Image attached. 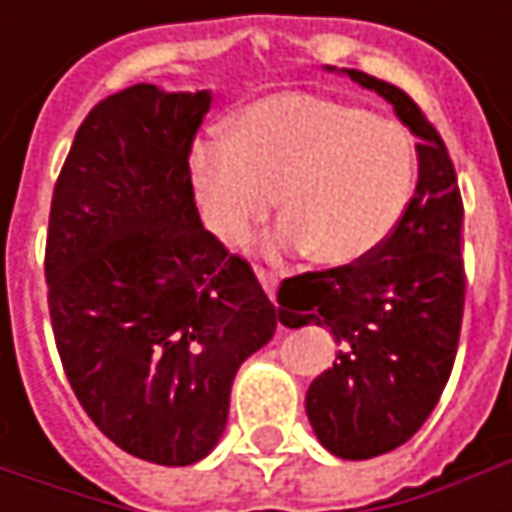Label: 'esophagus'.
<instances>
[{
  "instance_id": "1",
  "label": "esophagus",
  "mask_w": 512,
  "mask_h": 512,
  "mask_svg": "<svg viewBox=\"0 0 512 512\" xmlns=\"http://www.w3.org/2000/svg\"><path fill=\"white\" fill-rule=\"evenodd\" d=\"M256 276H259V282L265 287V293L276 302V287H279V273H273V270H267V267H259L256 270Z\"/></svg>"
}]
</instances>
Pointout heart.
<instances>
[{
    "label": "heart",
    "instance_id": "1",
    "mask_svg": "<svg viewBox=\"0 0 512 512\" xmlns=\"http://www.w3.org/2000/svg\"><path fill=\"white\" fill-rule=\"evenodd\" d=\"M193 185L207 227L245 245L270 207L285 222L270 256L313 253L327 267L373 256L393 236L416 187L410 133L367 110L316 93H273L242 110L230 139L193 153Z\"/></svg>",
    "mask_w": 512,
    "mask_h": 512
}]
</instances>
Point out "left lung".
<instances>
[{
  "instance_id": "left-lung-1",
  "label": "left lung",
  "mask_w": 512,
  "mask_h": 512,
  "mask_svg": "<svg viewBox=\"0 0 512 512\" xmlns=\"http://www.w3.org/2000/svg\"><path fill=\"white\" fill-rule=\"evenodd\" d=\"M419 136V182L402 222L373 256L310 270L279 287L287 327H330L336 362L307 390V419L342 459H373L402 447L439 404L456 362L464 316V205L453 159L424 110L402 88L364 70Z\"/></svg>"
}]
</instances>
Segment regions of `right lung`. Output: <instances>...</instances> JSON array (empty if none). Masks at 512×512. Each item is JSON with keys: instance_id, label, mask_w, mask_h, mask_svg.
Here are the masks:
<instances>
[{"instance_id": "1", "label": "right lung", "mask_w": 512, "mask_h": 512, "mask_svg": "<svg viewBox=\"0 0 512 512\" xmlns=\"http://www.w3.org/2000/svg\"><path fill=\"white\" fill-rule=\"evenodd\" d=\"M210 93L133 85L93 105L53 187L48 310L70 387L125 453L182 467L227 424L230 384L282 322L205 230L190 150Z\"/></svg>"}]
</instances>
